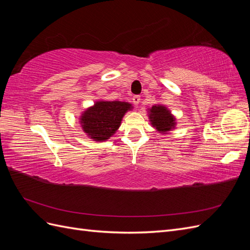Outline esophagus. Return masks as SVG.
Masks as SVG:
<instances>
[{
	"label": "esophagus",
	"instance_id": "1",
	"mask_svg": "<svg viewBox=\"0 0 250 250\" xmlns=\"http://www.w3.org/2000/svg\"><path fill=\"white\" fill-rule=\"evenodd\" d=\"M141 101V97L140 96H133L132 97V102L134 105H138Z\"/></svg>",
	"mask_w": 250,
	"mask_h": 250
}]
</instances>
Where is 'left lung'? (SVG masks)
I'll list each match as a JSON object with an SVG mask.
<instances>
[{
  "instance_id": "left-lung-1",
  "label": "left lung",
  "mask_w": 250,
  "mask_h": 250,
  "mask_svg": "<svg viewBox=\"0 0 250 250\" xmlns=\"http://www.w3.org/2000/svg\"><path fill=\"white\" fill-rule=\"evenodd\" d=\"M149 111V119L151 121V124L158 131H169L175 126V119H174L170 111L165 106H163V105H155V106L151 107Z\"/></svg>"
}]
</instances>
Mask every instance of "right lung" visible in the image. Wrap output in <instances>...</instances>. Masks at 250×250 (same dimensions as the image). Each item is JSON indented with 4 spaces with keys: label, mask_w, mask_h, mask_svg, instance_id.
<instances>
[{
    "label": "right lung",
    "mask_w": 250,
    "mask_h": 250,
    "mask_svg": "<svg viewBox=\"0 0 250 250\" xmlns=\"http://www.w3.org/2000/svg\"><path fill=\"white\" fill-rule=\"evenodd\" d=\"M131 104L120 101H99L93 107L82 113L80 123L82 129L90 139L106 141L121 125L123 116L129 110Z\"/></svg>",
    "instance_id": "1"
}]
</instances>
